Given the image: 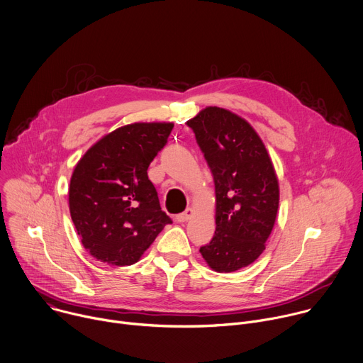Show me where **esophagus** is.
Segmentation results:
<instances>
[{"label": "esophagus", "mask_w": 363, "mask_h": 363, "mask_svg": "<svg viewBox=\"0 0 363 363\" xmlns=\"http://www.w3.org/2000/svg\"><path fill=\"white\" fill-rule=\"evenodd\" d=\"M191 216H193V208H186L183 213H180V214H177L176 216V220L177 222H180V223H184V222H187L189 219H191Z\"/></svg>", "instance_id": "esophagus-1"}]
</instances>
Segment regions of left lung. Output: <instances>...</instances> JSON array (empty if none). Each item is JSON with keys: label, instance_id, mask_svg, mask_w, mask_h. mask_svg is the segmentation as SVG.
<instances>
[{"label": "left lung", "instance_id": "8db88e82", "mask_svg": "<svg viewBox=\"0 0 363 363\" xmlns=\"http://www.w3.org/2000/svg\"><path fill=\"white\" fill-rule=\"evenodd\" d=\"M187 125L216 191V232L200 253L216 272L239 270L263 253L273 230L279 207L274 167L255 128L229 110L206 107Z\"/></svg>", "mask_w": 363, "mask_h": 363}]
</instances>
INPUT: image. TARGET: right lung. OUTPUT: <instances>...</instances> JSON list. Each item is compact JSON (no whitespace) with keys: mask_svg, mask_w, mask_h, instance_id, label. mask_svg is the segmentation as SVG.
<instances>
[{"mask_svg":"<svg viewBox=\"0 0 363 363\" xmlns=\"http://www.w3.org/2000/svg\"><path fill=\"white\" fill-rule=\"evenodd\" d=\"M172 130L173 123L123 125L100 138L72 172L69 214L83 246L97 260L134 264L172 223L147 176Z\"/></svg>","mask_w":363,"mask_h":363,"instance_id":"add662e5","label":"right lung"}]
</instances>
